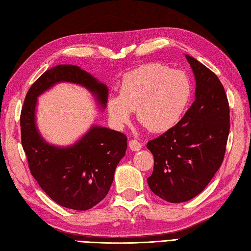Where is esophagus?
I'll return each instance as SVG.
<instances>
[{
	"instance_id": "esophagus-1",
	"label": "esophagus",
	"mask_w": 251,
	"mask_h": 251,
	"mask_svg": "<svg viewBox=\"0 0 251 251\" xmlns=\"http://www.w3.org/2000/svg\"><path fill=\"white\" fill-rule=\"evenodd\" d=\"M129 147L132 151H138L142 148V144L136 140H131L129 142Z\"/></svg>"
}]
</instances>
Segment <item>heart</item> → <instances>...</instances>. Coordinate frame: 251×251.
<instances>
[{
	"label": "heart",
	"instance_id": "1",
	"mask_svg": "<svg viewBox=\"0 0 251 251\" xmlns=\"http://www.w3.org/2000/svg\"><path fill=\"white\" fill-rule=\"evenodd\" d=\"M191 92L185 72L160 63L144 65L125 76L119 98L108 100L109 118L117 126H124L129 124L131 113L136 111L143 126L152 133H163L180 121Z\"/></svg>",
	"mask_w": 251,
	"mask_h": 251
}]
</instances>
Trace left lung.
<instances>
[{
	"label": "left lung",
	"mask_w": 251,
	"mask_h": 251,
	"mask_svg": "<svg viewBox=\"0 0 251 251\" xmlns=\"http://www.w3.org/2000/svg\"><path fill=\"white\" fill-rule=\"evenodd\" d=\"M186 58L196 77V101L174 127L147 144L154 158L148 186L170 203L189 201L204 190L224 161L230 132L224 86L204 64Z\"/></svg>",
	"instance_id": "8db88e82"
}]
</instances>
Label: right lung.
I'll return each mask as SVG.
<instances>
[{
	"mask_svg": "<svg viewBox=\"0 0 251 251\" xmlns=\"http://www.w3.org/2000/svg\"><path fill=\"white\" fill-rule=\"evenodd\" d=\"M61 81L77 83L106 107L108 89L76 65L60 64L46 71L27 91L20 115L21 143L32 176L53 201L66 208L87 210L106 197L115 170L125 157L124 133L91 126L78 142L57 147L44 141L35 124L37 97Z\"/></svg>",
	"mask_w": 251,
	"mask_h": 251,
	"instance_id": "add662e5",
	"label": "right lung"
}]
</instances>
